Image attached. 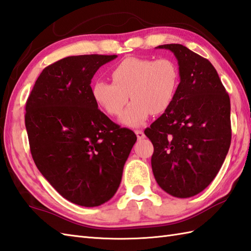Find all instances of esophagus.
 <instances>
[{
    "label": "esophagus",
    "instance_id": "34e87169",
    "mask_svg": "<svg viewBox=\"0 0 251 251\" xmlns=\"http://www.w3.org/2000/svg\"><path fill=\"white\" fill-rule=\"evenodd\" d=\"M135 134L137 135V138L139 140H141V139H143V138H145L146 136H145V134H143V131L142 130H135Z\"/></svg>",
    "mask_w": 251,
    "mask_h": 251
}]
</instances>
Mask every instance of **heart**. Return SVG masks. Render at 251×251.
I'll return each instance as SVG.
<instances>
[{
	"instance_id": "1",
	"label": "heart",
	"mask_w": 251,
	"mask_h": 251,
	"mask_svg": "<svg viewBox=\"0 0 251 251\" xmlns=\"http://www.w3.org/2000/svg\"><path fill=\"white\" fill-rule=\"evenodd\" d=\"M112 83L99 79L92 86V97L105 113L121 116V123L129 127L145 124L149 116L166 112L178 92V66L169 58L149 59L128 57L111 69Z\"/></svg>"
}]
</instances>
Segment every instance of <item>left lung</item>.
Returning <instances> with one entry per match:
<instances>
[{"mask_svg": "<svg viewBox=\"0 0 251 251\" xmlns=\"http://www.w3.org/2000/svg\"><path fill=\"white\" fill-rule=\"evenodd\" d=\"M178 60L180 83L172 106L145 130L157 184L179 199L210 184L231 145L230 97L214 66L181 44H165Z\"/></svg>", "mask_w": 251, "mask_h": 251, "instance_id": "8db88e82", "label": "left lung"}]
</instances>
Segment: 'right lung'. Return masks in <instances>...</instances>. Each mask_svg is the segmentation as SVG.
I'll use <instances>...</instances> for the list:
<instances>
[{
    "label": "right lung",
    "instance_id": "1",
    "mask_svg": "<svg viewBox=\"0 0 251 251\" xmlns=\"http://www.w3.org/2000/svg\"><path fill=\"white\" fill-rule=\"evenodd\" d=\"M116 55L70 56L46 67L25 103L30 150L40 173L69 201L96 207L119 189L135 132L92 97V78Z\"/></svg>",
    "mask_w": 251,
    "mask_h": 251
}]
</instances>
